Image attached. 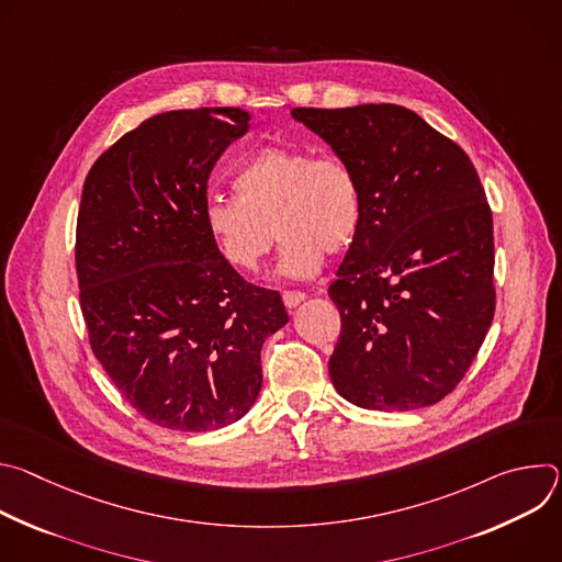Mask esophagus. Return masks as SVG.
I'll return each instance as SVG.
<instances>
[{"label":"esophagus","instance_id":"1","mask_svg":"<svg viewBox=\"0 0 562 562\" xmlns=\"http://www.w3.org/2000/svg\"><path fill=\"white\" fill-rule=\"evenodd\" d=\"M282 300H284L286 308H295L302 300H306V293H302V291H284Z\"/></svg>","mask_w":562,"mask_h":562}]
</instances>
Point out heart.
Masks as SVG:
<instances>
[{
	"label": "heart",
	"mask_w": 562,
	"mask_h": 562,
	"mask_svg": "<svg viewBox=\"0 0 562 562\" xmlns=\"http://www.w3.org/2000/svg\"><path fill=\"white\" fill-rule=\"evenodd\" d=\"M233 195L204 200V226L220 256L237 271L262 267L278 235L284 249L278 276L306 280L327 254L347 251L362 222L360 189L338 157H313L306 148L265 146L233 171Z\"/></svg>",
	"instance_id": "1"
}]
</instances>
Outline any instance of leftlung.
<instances>
[{
    "instance_id": "obj_1",
    "label": "left lung",
    "mask_w": 562,
    "mask_h": 562,
    "mask_svg": "<svg viewBox=\"0 0 562 562\" xmlns=\"http://www.w3.org/2000/svg\"><path fill=\"white\" fill-rule=\"evenodd\" d=\"M291 115L351 169L362 202L329 286L342 319L331 382L371 412L436 405L473 362L496 306L492 211L471 159L405 106Z\"/></svg>"
}]
</instances>
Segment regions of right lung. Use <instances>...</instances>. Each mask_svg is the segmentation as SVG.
<instances>
[{
    "label": "right lung",
    "mask_w": 562,
    "mask_h": 562,
    "mask_svg": "<svg viewBox=\"0 0 562 562\" xmlns=\"http://www.w3.org/2000/svg\"><path fill=\"white\" fill-rule=\"evenodd\" d=\"M247 131L239 109L159 113L85 182L75 265L91 347L157 427L202 434L245 418L262 345L289 323L280 293L239 278L204 226L209 176Z\"/></svg>",
    "instance_id": "right-lung-1"
}]
</instances>
